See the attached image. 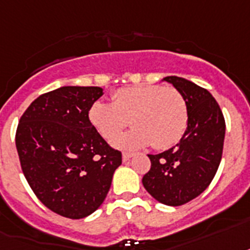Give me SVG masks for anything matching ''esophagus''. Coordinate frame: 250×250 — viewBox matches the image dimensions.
<instances>
[{"mask_svg":"<svg viewBox=\"0 0 250 250\" xmlns=\"http://www.w3.org/2000/svg\"><path fill=\"white\" fill-rule=\"evenodd\" d=\"M132 157H133V154L132 153H123V155H122V159H123V162H127V160L131 159Z\"/></svg>","mask_w":250,"mask_h":250,"instance_id":"obj_1","label":"esophagus"}]
</instances>
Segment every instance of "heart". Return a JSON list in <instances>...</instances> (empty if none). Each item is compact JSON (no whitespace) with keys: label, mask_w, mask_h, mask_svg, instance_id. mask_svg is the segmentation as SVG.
I'll return each mask as SVG.
<instances>
[{"label":"heart","mask_w":250,"mask_h":250,"mask_svg":"<svg viewBox=\"0 0 250 250\" xmlns=\"http://www.w3.org/2000/svg\"><path fill=\"white\" fill-rule=\"evenodd\" d=\"M113 103L95 101L88 121L105 140L114 139L129 125L133 128L113 141L118 149L133 150L150 145L169 149L182 139L188 127V106L173 88L158 84L125 87L115 91Z\"/></svg>","instance_id":"heart-1"}]
</instances>
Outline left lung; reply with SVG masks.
<instances>
[{
    "label": "left lung",
    "instance_id": "8db88e82",
    "mask_svg": "<svg viewBox=\"0 0 250 250\" xmlns=\"http://www.w3.org/2000/svg\"><path fill=\"white\" fill-rule=\"evenodd\" d=\"M162 81L171 83L184 97L188 127L177 145L147 155L151 168L143 185L159 203L178 207L200 195L212 182L222 158L226 125L209 91L176 76Z\"/></svg>",
    "mask_w": 250,
    "mask_h": 250
}]
</instances>
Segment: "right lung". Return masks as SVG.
<instances>
[{"label":"right lung","instance_id":"right-lung-1","mask_svg":"<svg viewBox=\"0 0 250 250\" xmlns=\"http://www.w3.org/2000/svg\"><path fill=\"white\" fill-rule=\"evenodd\" d=\"M101 87L65 86L29 105L16 129V150L30 188L60 216L79 220L103 204L122 154L88 121Z\"/></svg>","mask_w":250,"mask_h":250}]
</instances>
